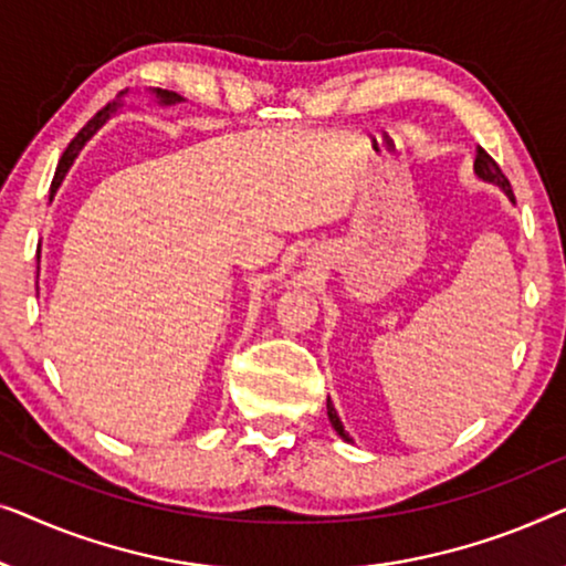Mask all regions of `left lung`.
Instances as JSON below:
<instances>
[{"label":"left lung","mask_w":566,"mask_h":566,"mask_svg":"<svg viewBox=\"0 0 566 566\" xmlns=\"http://www.w3.org/2000/svg\"><path fill=\"white\" fill-rule=\"evenodd\" d=\"M474 174H476V179H482V181H488V185H495V187L503 189L507 200L515 202V197H513V189H511V181L505 179V174L500 171V166H497L495 161H492V156H490L488 150H484V148H476V156H474ZM328 420H331L333 431H336V433L340 436V439H344L346 443H352V441H354L352 436L346 433L344 423H340V418H338L336 408H333L331 397H328Z\"/></svg>","instance_id":"left-lung-1"}]
</instances>
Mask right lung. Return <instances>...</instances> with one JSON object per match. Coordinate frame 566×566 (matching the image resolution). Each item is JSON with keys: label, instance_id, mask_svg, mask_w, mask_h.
<instances>
[{"label": "right lung", "instance_id": "obj_1", "mask_svg": "<svg viewBox=\"0 0 566 566\" xmlns=\"http://www.w3.org/2000/svg\"><path fill=\"white\" fill-rule=\"evenodd\" d=\"M125 97H127V90H125V92H120V94H117V99L109 102L107 107H102L99 113L94 115L92 120L82 127V130H78L76 138L69 143V148L63 150V156H61L59 166H55V177H53V181H51V200H53V197H55V192H59L61 181L66 179V174H69V169H71V164H74V161H76V156L82 154V148L86 146V140H90L92 135L97 133L99 127L105 125L107 120H113L115 115H120V113H123V107H125ZM150 97H154V102H158V105H161V107L179 105V102L185 99V97H179L177 92H169V90H150ZM38 259H41V256H38Z\"/></svg>", "mask_w": 566, "mask_h": 566}]
</instances>
